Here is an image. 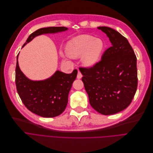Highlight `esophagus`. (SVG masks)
I'll return each instance as SVG.
<instances>
[{
  "label": "esophagus",
  "mask_w": 153,
  "mask_h": 153,
  "mask_svg": "<svg viewBox=\"0 0 153 153\" xmlns=\"http://www.w3.org/2000/svg\"><path fill=\"white\" fill-rule=\"evenodd\" d=\"M82 76H83V75L82 74V73L78 70V74H77V78L78 79H80V78H82Z\"/></svg>",
  "instance_id": "34e87169"
}]
</instances>
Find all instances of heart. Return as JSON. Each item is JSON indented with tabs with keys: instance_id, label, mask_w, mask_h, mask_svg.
<instances>
[{
	"instance_id": "heart-1",
	"label": "heart",
	"mask_w": 153,
	"mask_h": 153,
	"mask_svg": "<svg viewBox=\"0 0 153 153\" xmlns=\"http://www.w3.org/2000/svg\"><path fill=\"white\" fill-rule=\"evenodd\" d=\"M105 48L103 41L91 35H82L72 39L66 45V52L71 57L82 55V61L86 66L95 64Z\"/></svg>"
}]
</instances>
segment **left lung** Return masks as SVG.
Wrapping results in <instances>:
<instances>
[{"mask_svg":"<svg viewBox=\"0 0 153 153\" xmlns=\"http://www.w3.org/2000/svg\"><path fill=\"white\" fill-rule=\"evenodd\" d=\"M112 46L101 60L90 67H80L91 106L104 115L117 113L126 108L134 98L137 86L136 56L128 40L108 27H99Z\"/></svg>","mask_w":153,"mask_h":153,"instance_id":"8db88e82","label":"left lung"}]
</instances>
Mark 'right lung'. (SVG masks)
<instances>
[{
	"label": "right lung",
	"instance_id": "obj_1",
	"mask_svg": "<svg viewBox=\"0 0 153 153\" xmlns=\"http://www.w3.org/2000/svg\"><path fill=\"white\" fill-rule=\"evenodd\" d=\"M67 29L65 27L38 29L29 35L23 47L37 35L65 31ZM18 55L16 85L24 105L28 110L42 117L53 118L62 114L67 107L68 93L73 82L76 78L77 70H74L70 74L56 71L53 75L45 80L32 81L28 79L20 70L17 60Z\"/></svg>",
	"mask_w": 153,
	"mask_h": 153
}]
</instances>
